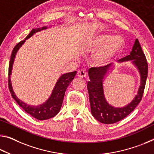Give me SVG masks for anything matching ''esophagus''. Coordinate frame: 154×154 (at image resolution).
<instances>
[{
    "instance_id": "esophagus-1",
    "label": "esophagus",
    "mask_w": 154,
    "mask_h": 154,
    "mask_svg": "<svg viewBox=\"0 0 154 154\" xmlns=\"http://www.w3.org/2000/svg\"><path fill=\"white\" fill-rule=\"evenodd\" d=\"M77 76L80 78H84L86 76V72L84 70H79L77 72Z\"/></svg>"
}]
</instances>
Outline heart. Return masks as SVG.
I'll return each instance as SVG.
<instances>
[{"label": "heart", "mask_w": 154, "mask_h": 154, "mask_svg": "<svg viewBox=\"0 0 154 154\" xmlns=\"http://www.w3.org/2000/svg\"><path fill=\"white\" fill-rule=\"evenodd\" d=\"M125 42L120 35H112L108 33L94 34L89 40L90 48L101 47L94 55V59L98 65H104L110 62L123 49Z\"/></svg>", "instance_id": "obj_1"}]
</instances>
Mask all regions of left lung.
I'll return each mask as SVG.
<instances>
[{"instance_id":"8db88e82","label":"left lung","mask_w":154,"mask_h":154,"mask_svg":"<svg viewBox=\"0 0 154 154\" xmlns=\"http://www.w3.org/2000/svg\"><path fill=\"white\" fill-rule=\"evenodd\" d=\"M131 61L137 68L140 75V85L138 94L130 103L122 108H115L109 105L104 96L103 82L111 68V64L101 67H92L88 70L90 81L87 88L91 113L97 121L104 124H112L122 120L129 115L140 103L143 97L148 74V64L145 55L138 39L135 40L130 54L119 60V62ZM112 70V68H111Z\"/></svg>"}]
</instances>
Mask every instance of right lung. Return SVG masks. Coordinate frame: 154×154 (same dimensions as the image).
<instances>
[{"label": "right lung", "instance_id": "right-lung-1", "mask_svg": "<svg viewBox=\"0 0 154 154\" xmlns=\"http://www.w3.org/2000/svg\"><path fill=\"white\" fill-rule=\"evenodd\" d=\"M47 29V26H43V27L38 29H33L24 40L21 41V42L17 44L15 47L14 48L13 51H12L10 62H9V91L11 92L12 97H13L14 99L15 100L19 106H20L24 111L27 112L28 114L34 117V118L40 121L46 120V119L53 118V117H54L55 115H57V114L59 113L61 107H62V105L66 90L67 87L69 86V84L71 83L72 80L74 79V77L77 73L76 71H74L71 72L66 73V74H63L62 76L59 78V79L57 80V83L55 84V86L53 90V92L52 93H51L49 98L47 99V101L46 102L40 105V106H31L30 105H28L24 103V102L22 101L20 99H19L18 97L16 96V94L14 93L13 90V88H12L10 76L11 74L12 67H13L14 59H15L16 53L18 52L19 48L21 47L22 45L25 42L26 40H27L29 38H31L34 33H37L38 31H40L42 30H45V29Z\"/></svg>", "mask_w": 154, "mask_h": 154}]
</instances>
